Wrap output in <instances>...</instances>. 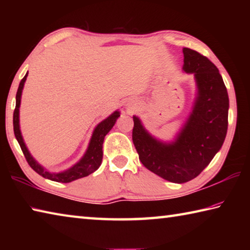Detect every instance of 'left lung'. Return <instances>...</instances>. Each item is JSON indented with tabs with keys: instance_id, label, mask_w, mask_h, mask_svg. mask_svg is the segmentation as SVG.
Segmentation results:
<instances>
[{
	"instance_id": "obj_1",
	"label": "left lung",
	"mask_w": 250,
	"mask_h": 250,
	"mask_svg": "<svg viewBox=\"0 0 250 250\" xmlns=\"http://www.w3.org/2000/svg\"><path fill=\"white\" fill-rule=\"evenodd\" d=\"M185 73L194 74L198 94L191 116L175 142L162 143L133 117L132 141L147 170L173 183L196 177L221 149L228 126L229 100L217 67L196 50L183 48Z\"/></svg>"
}]
</instances>
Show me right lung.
<instances>
[{
  "instance_id": "add662e5",
  "label": "right lung",
  "mask_w": 250,
  "mask_h": 250,
  "mask_svg": "<svg viewBox=\"0 0 250 250\" xmlns=\"http://www.w3.org/2000/svg\"><path fill=\"white\" fill-rule=\"evenodd\" d=\"M26 77L27 74L24 76V78L22 80H21L18 92H16V104L13 113V128L16 140H18L21 149L23 151L25 159H26L27 163L29 164V167H31L36 173H39L40 175L45 177V179L59 182V183H69L71 181L82 179V177L88 176L91 174V173H94L97 168L100 167L101 161H103V143L105 134H107L109 131L112 129V126L115 125L117 119L120 117V113L118 111L113 112L111 116H109L107 119H104L103 122H100V124L96 126L86 154L83 155V158L80 160L77 164H75L73 167H70L69 170H67L65 172L57 173V174H55V173H49L44 170V168L33 159V156L28 152L27 147L23 141L22 134H21L19 112L21 104V96H22V90Z\"/></svg>"
}]
</instances>
